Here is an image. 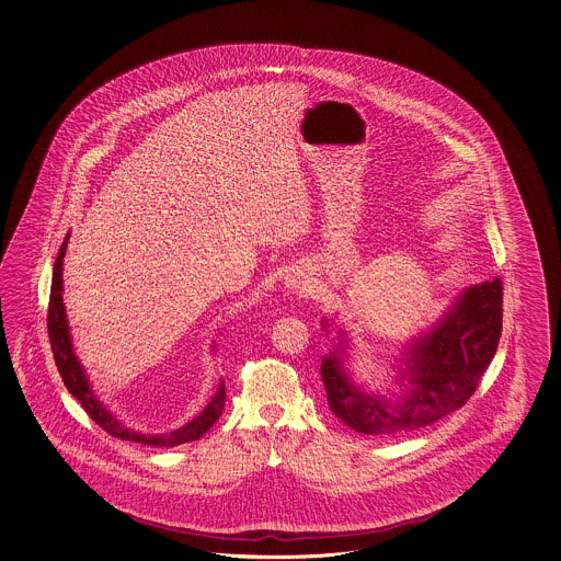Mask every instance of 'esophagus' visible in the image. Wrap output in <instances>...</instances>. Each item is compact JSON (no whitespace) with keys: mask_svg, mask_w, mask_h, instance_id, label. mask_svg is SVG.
Here are the masks:
<instances>
[{"mask_svg":"<svg viewBox=\"0 0 561 561\" xmlns=\"http://www.w3.org/2000/svg\"><path fill=\"white\" fill-rule=\"evenodd\" d=\"M284 287H286L287 296H301V294H308L312 289V282H310V277H308L306 272L291 270L286 275Z\"/></svg>","mask_w":561,"mask_h":561,"instance_id":"1","label":"esophagus"}]
</instances>
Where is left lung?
Returning a JSON list of instances; mask_svg holds the SVG:
<instances>
[{"label":"left lung","mask_w":561,"mask_h":561,"mask_svg":"<svg viewBox=\"0 0 561 561\" xmlns=\"http://www.w3.org/2000/svg\"><path fill=\"white\" fill-rule=\"evenodd\" d=\"M329 329V320H324ZM503 330V282L494 277L465 289L436 324L415 336L403 351L399 381L405 387L397 399L365 391L356 385L346 360V334L322 356V381L332 413L367 436H396L434 424L460 410L477 391L489 369Z\"/></svg>","instance_id":"8db88e82"}]
</instances>
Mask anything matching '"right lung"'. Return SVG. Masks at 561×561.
<instances>
[{"instance_id": "right-lung-1", "label": "right lung", "mask_w": 561, "mask_h": 561, "mask_svg": "<svg viewBox=\"0 0 561 561\" xmlns=\"http://www.w3.org/2000/svg\"><path fill=\"white\" fill-rule=\"evenodd\" d=\"M70 234V232H69ZM69 234L65 237L62 245L58 249V257L55 261L53 270V286H50V304H48V336H50V346L55 353V363L62 381L67 385L69 393L81 401L84 411L91 415V420L96 425H101L107 434L115 437H122L127 442H137V444H148V446H162V448H174L179 444L194 442L198 437L205 436L215 424L225 408V381L219 382L217 393L208 401L205 410L201 411L191 422L182 425L174 432L168 434H141L136 430H129L127 425L119 424V420L113 417L111 413L99 399H96L91 382L87 379V373L82 369L79 356L75 355L72 348V339H70L69 320H67V310L62 304V260L69 245Z\"/></svg>"}]
</instances>
